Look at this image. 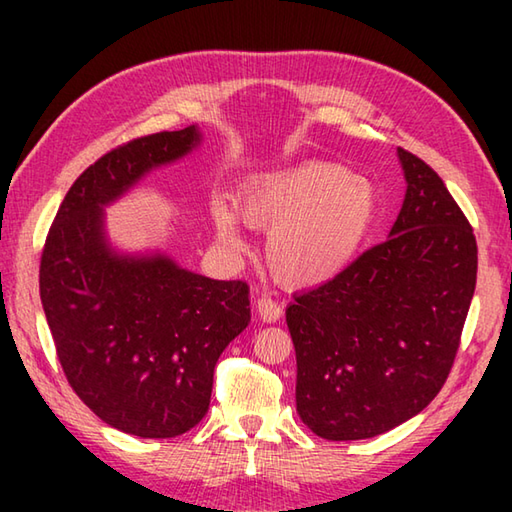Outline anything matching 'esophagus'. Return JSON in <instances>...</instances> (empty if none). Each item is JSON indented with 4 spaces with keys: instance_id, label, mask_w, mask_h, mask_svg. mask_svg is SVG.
<instances>
[{
    "instance_id": "1",
    "label": "esophagus",
    "mask_w": 512,
    "mask_h": 512,
    "mask_svg": "<svg viewBox=\"0 0 512 512\" xmlns=\"http://www.w3.org/2000/svg\"><path fill=\"white\" fill-rule=\"evenodd\" d=\"M255 308H257V314L259 317H262L264 321H268V323H275V321H279V317L281 314H284V308L279 306V303L273 299V297H268V295H262L257 299V303H255Z\"/></svg>"
}]
</instances>
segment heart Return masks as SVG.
Here are the masks:
<instances>
[{
  "instance_id": "obj_1",
  "label": "heart",
  "mask_w": 512,
  "mask_h": 512,
  "mask_svg": "<svg viewBox=\"0 0 512 512\" xmlns=\"http://www.w3.org/2000/svg\"><path fill=\"white\" fill-rule=\"evenodd\" d=\"M378 213L372 184L350 167L325 160L259 176L239 200L242 220L270 235L268 268L288 286L339 275L363 250ZM215 228L222 242L239 246L235 220L224 206L215 209Z\"/></svg>"
}]
</instances>
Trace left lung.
I'll return each instance as SVG.
<instances>
[{
    "label": "left lung",
    "mask_w": 512,
    "mask_h": 512,
    "mask_svg": "<svg viewBox=\"0 0 512 512\" xmlns=\"http://www.w3.org/2000/svg\"><path fill=\"white\" fill-rule=\"evenodd\" d=\"M407 193L391 233L286 310L297 411L323 440H365L438 396L477 279L473 226L427 162L398 149Z\"/></svg>",
    "instance_id": "left-lung-1"
}]
</instances>
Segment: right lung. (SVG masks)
Here are the masks:
<instances>
[{
    "label": "right lung",
    "mask_w": 512,
    "mask_h": 512,
    "mask_svg": "<svg viewBox=\"0 0 512 512\" xmlns=\"http://www.w3.org/2000/svg\"><path fill=\"white\" fill-rule=\"evenodd\" d=\"M198 143L184 127L107 151L65 193L41 253V303L65 378L103 422L138 438H176L204 418L217 358L250 321L246 281L105 244L101 206Z\"/></svg>",
    "instance_id": "right-lung-1"
}]
</instances>
